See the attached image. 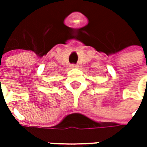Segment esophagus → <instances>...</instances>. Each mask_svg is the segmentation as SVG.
Wrapping results in <instances>:
<instances>
[{
  "instance_id": "esophagus-1",
  "label": "esophagus",
  "mask_w": 147,
  "mask_h": 147,
  "mask_svg": "<svg viewBox=\"0 0 147 147\" xmlns=\"http://www.w3.org/2000/svg\"><path fill=\"white\" fill-rule=\"evenodd\" d=\"M70 67L72 68V69H76V68H78V65H74V64H73V65H70Z\"/></svg>"
}]
</instances>
